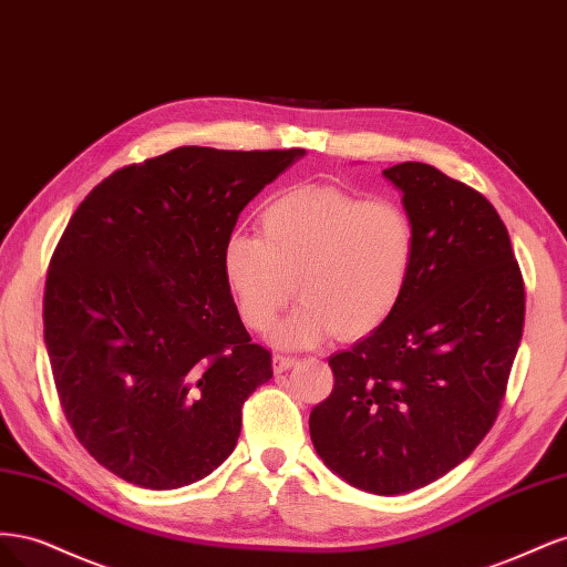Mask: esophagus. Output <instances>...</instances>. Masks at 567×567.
Segmentation results:
<instances>
[{
    "label": "esophagus",
    "instance_id": "obj_1",
    "mask_svg": "<svg viewBox=\"0 0 567 567\" xmlns=\"http://www.w3.org/2000/svg\"><path fill=\"white\" fill-rule=\"evenodd\" d=\"M274 373H284L290 367L298 364V357H286V354H274Z\"/></svg>",
    "mask_w": 567,
    "mask_h": 567
}]
</instances>
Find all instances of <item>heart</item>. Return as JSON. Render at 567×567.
Returning a JSON list of instances; mask_svg holds the SVG:
<instances>
[{
	"label": "heart",
	"instance_id": "obj_1",
	"mask_svg": "<svg viewBox=\"0 0 567 567\" xmlns=\"http://www.w3.org/2000/svg\"><path fill=\"white\" fill-rule=\"evenodd\" d=\"M260 227L262 236L234 231L221 250L248 329H271L293 293L302 302L279 326L284 346H315L333 331L362 338L400 307L416 260V227L404 205L298 186L265 205Z\"/></svg>",
	"mask_w": 567,
	"mask_h": 567
}]
</instances>
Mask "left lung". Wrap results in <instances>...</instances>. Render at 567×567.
Returning a JSON list of instances; mask_svg holds the SVG:
<instances>
[{"label":"left lung","mask_w":567,"mask_h":567,"mask_svg":"<svg viewBox=\"0 0 567 567\" xmlns=\"http://www.w3.org/2000/svg\"><path fill=\"white\" fill-rule=\"evenodd\" d=\"M416 227L394 315L329 359L310 414L317 454L371 494L435 483L468 458L502 409L525 323V286L494 205L425 163L383 169Z\"/></svg>","instance_id":"left-lung-1"}]
</instances>
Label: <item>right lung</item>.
Returning <instances> with one entry per match:
<instances>
[{"label": "right lung", "mask_w": 567, "mask_h": 567, "mask_svg": "<svg viewBox=\"0 0 567 567\" xmlns=\"http://www.w3.org/2000/svg\"><path fill=\"white\" fill-rule=\"evenodd\" d=\"M305 148L179 146L120 167L68 221L44 286L63 414L101 466L146 489L210 475L271 379L221 271L246 205Z\"/></svg>", "instance_id": "right-lung-1"}]
</instances>
